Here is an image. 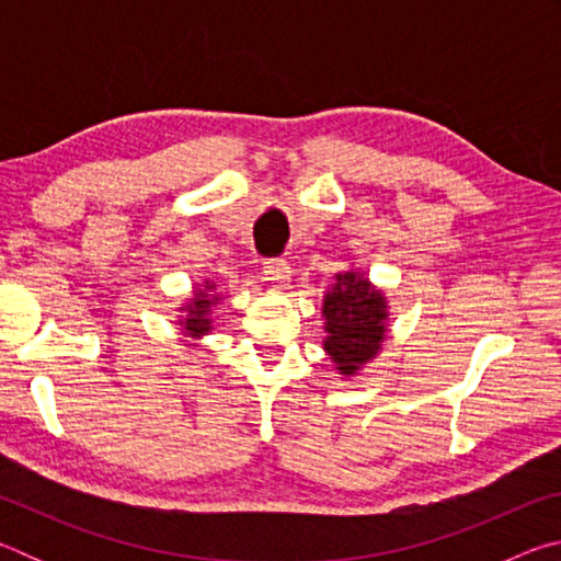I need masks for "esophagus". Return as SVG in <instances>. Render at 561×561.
I'll list each match as a JSON object with an SVG mask.
<instances>
[{"label": "esophagus", "mask_w": 561, "mask_h": 561, "mask_svg": "<svg viewBox=\"0 0 561 561\" xmlns=\"http://www.w3.org/2000/svg\"><path fill=\"white\" fill-rule=\"evenodd\" d=\"M289 277H291V270H289V264H287V260H267L264 262V279L267 282H272V284H287L289 282Z\"/></svg>", "instance_id": "esophagus-1"}]
</instances>
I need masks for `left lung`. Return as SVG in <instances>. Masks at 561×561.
<instances>
[{
	"label": "left lung",
	"mask_w": 561,
	"mask_h": 561,
	"mask_svg": "<svg viewBox=\"0 0 561 561\" xmlns=\"http://www.w3.org/2000/svg\"><path fill=\"white\" fill-rule=\"evenodd\" d=\"M329 336L324 348L341 374H354L371 360L386 334V299L358 272L336 274V284L324 299Z\"/></svg>",
	"instance_id": "left-lung-1"
}]
</instances>
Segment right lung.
<instances>
[{
	"mask_svg": "<svg viewBox=\"0 0 561 561\" xmlns=\"http://www.w3.org/2000/svg\"><path fill=\"white\" fill-rule=\"evenodd\" d=\"M207 289H213V284H207ZM215 301H217V297H210V294H205V291H197L195 299L185 307V317L180 319V327L190 331L193 336L207 334V331L213 329L210 311L215 307Z\"/></svg>",
	"mask_w": 561,
	"mask_h": 561,
	"instance_id": "add662e5",
	"label": "right lung"
}]
</instances>
